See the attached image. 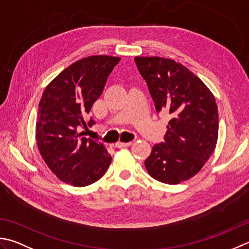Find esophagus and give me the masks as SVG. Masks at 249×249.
Returning a JSON list of instances; mask_svg holds the SVG:
<instances>
[{
    "mask_svg": "<svg viewBox=\"0 0 249 249\" xmlns=\"http://www.w3.org/2000/svg\"><path fill=\"white\" fill-rule=\"evenodd\" d=\"M131 144V141H128V142H122V141H119V142L115 143V147L116 148H125V147H128V145Z\"/></svg>",
    "mask_w": 249,
    "mask_h": 249,
    "instance_id": "1",
    "label": "esophagus"
}]
</instances>
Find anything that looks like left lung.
<instances>
[{
  "label": "left lung",
  "instance_id": "left-lung-1",
  "mask_svg": "<svg viewBox=\"0 0 249 249\" xmlns=\"http://www.w3.org/2000/svg\"><path fill=\"white\" fill-rule=\"evenodd\" d=\"M158 113L170 121L164 142L153 147L144 160L158 181L177 184L202 169L216 148L218 107L208 87L181 63L160 57H135Z\"/></svg>",
  "mask_w": 249,
  "mask_h": 249
}]
</instances>
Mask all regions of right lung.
<instances>
[{
	"instance_id": "obj_1",
	"label": "right lung",
	"mask_w": 249,
	"mask_h": 249,
	"mask_svg": "<svg viewBox=\"0 0 249 249\" xmlns=\"http://www.w3.org/2000/svg\"><path fill=\"white\" fill-rule=\"evenodd\" d=\"M120 57L96 55L83 58L59 73L38 105L36 137L43 160L61 181L86 187L106 174L112 160L102 142L83 137L82 128L94 102L105 89Z\"/></svg>"
}]
</instances>
